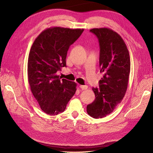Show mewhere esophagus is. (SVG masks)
<instances>
[{
    "mask_svg": "<svg viewBox=\"0 0 153 153\" xmlns=\"http://www.w3.org/2000/svg\"><path fill=\"white\" fill-rule=\"evenodd\" d=\"M79 87L82 90H86L87 88H88V86H86V85H80Z\"/></svg>",
    "mask_w": 153,
    "mask_h": 153,
    "instance_id": "1",
    "label": "esophagus"
}]
</instances>
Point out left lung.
Segmentation results:
<instances>
[{
  "mask_svg": "<svg viewBox=\"0 0 153 153\" xmlns=\"http://www.w3.org/2000/svg\"><path fill=\"white\" fill-rule=\"evenodd\" d=\"M97 37L100 47V72L104 76L99 88H93L95 99L86 106L88 114L101 119L110 114L124 98L130 73V56L123 39L109 28L90 30Z\"/></svg>",
  "mask_w": 153,
  "mask_h": 153,
  "instance_id": "8db88e82",
  "label": "left lung"
}]
</instances>
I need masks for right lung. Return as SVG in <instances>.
<instances>
[{"label": "right lung", "mask_w": 153, "mask_h": 153, "mask_svg": "<svg viewBox=\"0 0 153 153\" xmlns=\"http://www.w3.org/2000/svg\"><path fill=\"white\" fill-rule=\"evenodd\" d=\"M83 30L60 27L48 28L39 34L30 48L28 81L34 98L47 114L56 115L64 111L76 93V82L61 80L56 73L66 67L69 47Z\"/></svg>", "instance_id": "right-lung-1"}]
</instances>
